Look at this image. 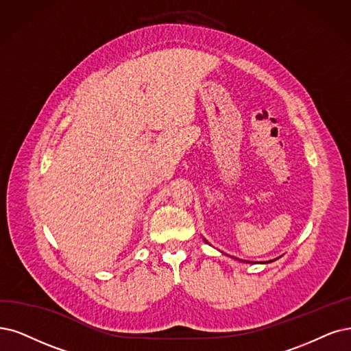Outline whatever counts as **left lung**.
Masks as SVG:
<instances>
[{
    "label": "left lung",
    "instance_id": "8db88e82",
    "mask_svg": "<svg viewBox=\"0 0 351 351\" xmlns=\"http://www.w3.org/2000/svg\"><path fill=\"white\" fill-rule=\"evenodd\" d=\"M206 241V240H205ZM274 261H276V258H274ZM274 261H269V262H263V263H270V262H274ZM245 263H250V262H245Z\"/></svg>",
    "mask_w": 351,
    "mask_h": 351
}]
</instances>
